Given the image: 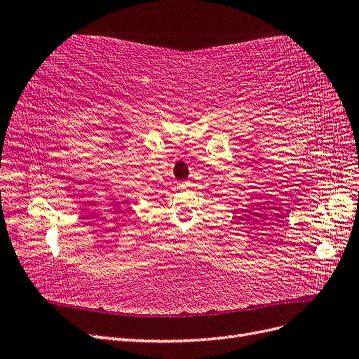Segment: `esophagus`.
<instances>
[{"instance_id":"obj_1","label":"esophagus","mask_w":359,"mask_h":359,"mask_svg":"<svg viewBox=\"0 0 359 359\" xmlns=\"http://www.w3.org/2000/svg\"><path fill=\"white\" fill-rule=\"evenodd\" d=\"M189 187H190V182L189 181H182V182L178 184V189L180 190H187Z\"/></svg>"}]
</instances>
